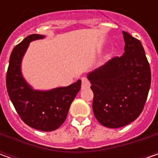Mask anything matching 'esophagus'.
Masks as SVG:
<instances>
[{"label": "esophagus", "instance_id": "34e87169", "mask_svg": "<svg viewBox=\"0 0 158 158\" xmlns=\"http://www.w3.org/2000/svg\"><path fill=\"white\" fill-rule=\"evenodd\" d=\"M90 87V82L89 81L86 77H82V89H85L89 88Z\"/></svg>", "mask_w": 158, "mask_h": 158}]
</instances>
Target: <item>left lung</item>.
I'll use <instances>...</instances> for the list:
<instances>
[{
  "label": "left lung",
  "instance_id": "8db88e82",
  "mask_svg": "<svg viewBox=\"0 0 158 158\" xmlns=\"http://www.w3.org/2000/svg\"><path fill=\"white\" fill-rule=\"evenodd\" d=\"M124 53L87 76L94 93L92 109L101 125L118 128L136 119L149 94L151 72L142 43L123 31Z\"/></svg>",
  "mask_w": 158,
  "mask_h": 158
}]
</instances>
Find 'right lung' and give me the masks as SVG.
Here are the masks:
<instances>
[{
  "instance_id": "obj_1",
  "label": "right lung",
  "mask_w": 158,
  "mask_h": 158,
  "mask_svg": "<svg viewBox=\"0 0 158 158\" xmlns=\"http://www.w3.org/2000/svg\"><path fill=\"white\" fill-rule=\"evenodd\" d=\"M44 38V35L31 34L14 47L9 58L6 85L9 98L22 120L35 129L50 132L63 124L82 81L48 90L34 89L26 82L22 74L23 58L31 42Z\"/></svg>"
}]
</instances>
